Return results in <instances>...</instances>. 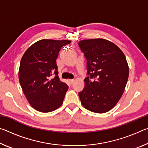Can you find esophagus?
Wrapping results in <instances>:
<instances>
[{
    "instance_id": "esophagus-1",
    "label": "esophagus",
    "mask_w": 148,
    "mask_h": 148,
    "mask_svg": "<svg viewBox=\"0 0 148 148\" xmlns=\"http://www.w3.org/2000/svg\"><path fill=\"white\" fill-rule=\"evenodd\" d=\"M74 79H69V82L70 84H72L74 83Z\"/></svg>"
}]
</instances>
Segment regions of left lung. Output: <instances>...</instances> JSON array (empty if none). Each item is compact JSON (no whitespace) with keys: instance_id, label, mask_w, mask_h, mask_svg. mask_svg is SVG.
<instances>
[{"instance_id":"8db88e82","label":"left lung","mask_w":148,"mask_h":148,"mask_svg":"<svg viewBox=\"0 0 148 148\" xmlns=\"http://www.w3.org/2000/svg\"><path fill=\"white\" fill-rule=\"evenodd\" d=\"M78 46L87 60L85 87L79 92L82 105L95 113H105L116 106L127 83L129 66L116 44L102 38L84 40Z\"/></svg>"}]
</instances>
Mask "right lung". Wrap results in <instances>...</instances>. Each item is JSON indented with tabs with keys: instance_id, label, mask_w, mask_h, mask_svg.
Here are the masks:
<instances>
[{
	"instance_id": "right-lung-1",
	"label": "right lung",
	"mask_w": 148,
	"mask_h": 148,
	"mask_svg": "<svg viewBox=\"0 0 148 148\" xmlns=\"http://www.w3.org/2000/svg\"><path fill=\"white\" fill-rule=\"evenodd\" d=\"M71 42L41 40L29 47L22 57L19 83L29 104L39 112H52L62 104L69 86L60 81L56 59L60 49Z\"/></svg>"
}]
</instances>
